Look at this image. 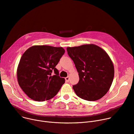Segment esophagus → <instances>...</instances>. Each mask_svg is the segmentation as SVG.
I'll list each match as a JSON object with an SVG mask.
<instances>
[{
  "label": "esophagus",
  "mask_w": 134,
  "mask_h": 134,
  "mask_svg": "<svg viewBox=\"0 0 134 134\" xmlns=\"http://www.w3.org/2000/svg\"><path fill=\"white\" fill-rule=\"evenodd\" d=\"M65 80H66V82H68L69 81V76H68L67 77H66L65 78Z\"/></svg>",
  "instance_id": "obj_1"
}]
</instances>
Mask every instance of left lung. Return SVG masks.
Returning a JSON list of instances; mask_svg holds the SVG:
<instances>
[{
    "label": "left lung",
    "instance_id": "1",
    "mask_svg": "<svg viewBox=\"0 0 134 134\" xmlns=\"http://www.w3.org/2000/svg\"><path fill=\"white\" fill-rule=\"evenodd\" d=\"M67 51L79 73V81L73 86L75 94L87 101L100 99L109 90L114 76L107 53L94 44L68 47Z\"/></svg>",
    "mask_w": 134,
    "mask_h": 134
}]
</instances>
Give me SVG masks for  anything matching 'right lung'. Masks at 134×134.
Masks as SVG:
<instances>
[{
    "label": "right lung",
    "instance_id": "1",
    "mask_svg": "<svg viewBox=\"0 0 134 134\" xmlns=\"http://www.w3.org/2000/svg\"><path fill=\"white\" fill-rule=\"evenodd\" d=\"M62 47L35 45L23 54L16 70L17 80L24 92L36 101L51 99L65 82L55 68L64 53ZM54 70L55 75L51 76Z\"/></svg>",
    "mask_w": 134,
    "mask_h": 134
}]
</instances>
